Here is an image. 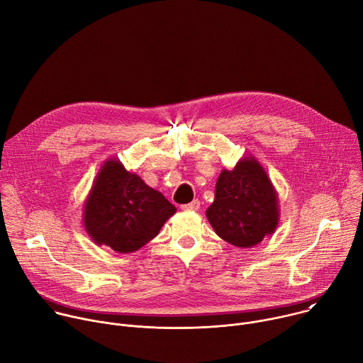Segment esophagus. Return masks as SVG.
Instances as JSON below:
<instances>
[{"instance_id":"obj_1","label":"esophagus","mask_w":363,"mask_h":363,"mask_svg":"<svg viewBox=\"0 0 363 363\" xmlns=\"http://www.w3.org/2000/svg\"><path fill=\"white\" fill-rule=\"evenodd\" d=\"M199 206H201V202L198 199H194L192 202L182 205V210L184 211H198Z\"/></svg>"}]
</instances>
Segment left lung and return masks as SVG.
Wrapping results in <instances>:
<instances>
[{
  "mask_svg": "<svg viewBox=\"0 0 363 363\" xmlns=\"http://www.w3.org/2000/svg\"><path fill=\"white\" fill-rule=\"evenodd\" d=\"M205 214L218 237L241 248L260 244L277 230V191L255 157L247 155L233 169L221 171L214 202Z\"/></svg>",
  "mask_w": 363,
  "mask_h": 363,
  "instance_id": "8db88e82",
  "label": "left lung"
}]
</instances>
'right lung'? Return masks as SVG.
<instances>
[{
    "mask_svg": "<svg viewBox=\"0 0 363 363\" xmlns=\"http://www.w3.org/2000/svg\"><path fill=\"white\" fill-rule=\"evenodd\" d=\"M177 213L175 206L116 158L101 164L83 205V227L97 245L121 254L142 248Z\"/></svg>",
    "mask_w": 363,
    "mask_h": 363,
    "instance_id": "1",
    "label": "right lung"
}]
</instances>
